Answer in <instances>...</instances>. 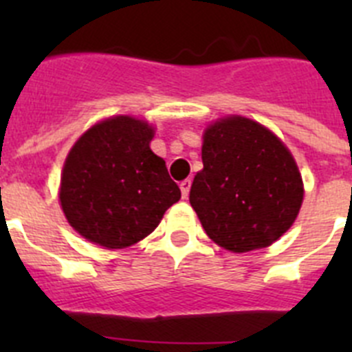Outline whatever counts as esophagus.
<instances>
[{
  "label": "esophagus",
  "mask_w": 352,
  "mask_h": 352,
  "mask_svg": "<svg viewBox=\"0 0 352 352\" xmlns=\"http://www.w3.org/2000/svg\"><path fill=\"white\" fill-rule=\"evenodd\" d=\"M190 186H192V182H190V179H185V182L179 183V188H182V195H183V199L188 197V194H190Z\"/></svg>",
  "instance_id": "1"
}]
</instances>
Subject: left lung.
Segmentation results:
<instances>
[{"label": "left lung", "mask_w": 352, "mask_h": 352, "mask_svg": "<svg viewBox=\"0 0 352 352\" xmlns=\"http://www.w3.org/2000/svg\"><path fill=\"white\" fill-rule=\"evenodd\" d=\"M203 169L190 204L211 241L234 254L284 236L303 203L298 164L278 135L250 118L229 114L203 133Z\"/></svg>", "instance_id": "obj_1"}]
</instances>
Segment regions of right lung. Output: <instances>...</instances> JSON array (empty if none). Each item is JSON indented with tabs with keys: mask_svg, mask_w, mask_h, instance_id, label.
I'll list each match as a JSON object with an SVG mask.
<instances>
[{
	"mask_svg": "<svg viewBox=\"0 0 352 352\" xmlns=\"http://www.w3.org/2000/svg\"><path fill=\"white\" fill-rule=\"evenodd\" d=\"M155 126L118 114L96 121L65 158L60 206L72 229L109 250L129 248L157 229L182 199L166 160L149 142Z\"/></svg>",
	"mask_w": 352,
	"mask_h": 352,
	"instance_id": "1",
	"label": "right lung"
}]
</instances>
